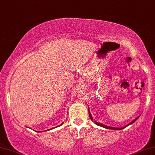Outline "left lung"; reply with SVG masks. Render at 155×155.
I'll return each instance as SVG.
<instances>
[{"label": "left lung", "mask_w": 155, "mask_h": 155, "mask_svg": "<svg viewBox=\"0 0 155 155\" xmlns=\"http://www.w3.org/2000/svg\"><path fill=\"white\" fill-rule=\"evenodd\" d=\"M89 117H90V118H91V120H93V118H92V116H91V114H90V111H89ZM139 118V117H138ZM138 118H137L136 119H134V120L132 121V123H130V124H132V123H133L134 122H135L136 120H137L138 119ZM94 121V120H93ZM94 122H95V123H96V125H99V126H101V127H104V128H107V129H110V130H122V129H123V127H109V126H106V125H102V124H101V123H97V122H96V121H95L94 120Z\"/></svg>", "instance_id": "left-lung-1"}]
</instances>
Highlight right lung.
Here are the masks:
<instances>
[{"instance_id": "right-lung-1", "label": "right lung", "mask_w": 155, "mask_h": 155, "mask_svg": "<svg viewBox=\"0 0 155 155\" xmlns=\"http://www.w3.org/2000/svg\"><path fill=\"white\" fill-rule=\"evenodd\" d=\"M62 124H63V123H62ZM62 124H61V125H62Z\"/></svg>"}]
</instances>
